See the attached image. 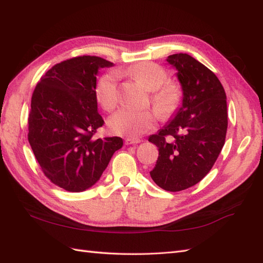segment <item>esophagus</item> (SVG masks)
<instances>
[{"label":"esophagus","instance_id":"esophagus-1","mask_svg":"<svg viewBox=\"0 0 263 263\" xmlns=\"http://www.w3.org/2000/svg\"><path fill=\"white\" fill-rule=\"evenodd\" d=\"M141 142H142L141 139H138V138H127V139H125L126 145H136V144L141 143Z\"/></svg>","mask_w":263,"mask_h":263}]
</instances>
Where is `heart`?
<instances>
[{"instance_id": "obj_1", "label": "heart", "mask_w": 263, "mask_h": 263, "mask_svg": "<svg viewBox=\"0 0 263 263\" xmlns=\"http://www.w3.org/2000/svg\"><path fill=\"white\" fill-rule=\"evenodd\" d=\"M125 74L137 80L147 90L153 91L151 103L161 118H168L180 108L183 100V90L173 81H167L166 69L153 62H141L122 69ZM98 103L103 110L111 112L118 104L119 93L117 78L112 73H106L99 79L95 89ZM156 116L148 110L134 111L121 109L108 119V127L114 134L128 138H137L154 129Z\"/></svg>"}]
</instances>
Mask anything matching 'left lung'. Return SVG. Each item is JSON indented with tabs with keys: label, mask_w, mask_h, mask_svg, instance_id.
Instances as JSON below:
<instances>
[{
	"label": "left lung",
	"mask_w": 263,
	"mask_h": 263,
	"mask_svg": "<svg viewBox=\"0 0 263 263\" xmlns=\"http://www.w3.org/2000/svg\"><path fill=\"white\" fill-rule=\"evenodd\" d=\"M166 61L177 68L183 100L170 122L148 138L159 148L149 174L160 188L176 192L212 170L225 144L227 104L223 85L203 64L181 52Z\"/></svg>",
	"instance_id": "1"
}]
</instances>
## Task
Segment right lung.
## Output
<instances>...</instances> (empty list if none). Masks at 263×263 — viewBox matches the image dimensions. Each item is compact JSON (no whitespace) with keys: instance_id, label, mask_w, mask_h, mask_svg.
<instances>
[{"instance_id":"obj_1","label":"right lung","mask_w":263,"mask_h":263,"mask_svg":"<svg viewBox=\"0 0 263 263\" xmlns=\"http://www.w3.org/2000/svg\"><path fill=\"white\" fill-rule=\"evenodd\" d=\"M112 65L97 56L73 57L48 69L32 93L28 141L45 176L67 191L91 188L122 146L120 137H93L104 124L97 74Z\"/></svg>"}]
</instances>
